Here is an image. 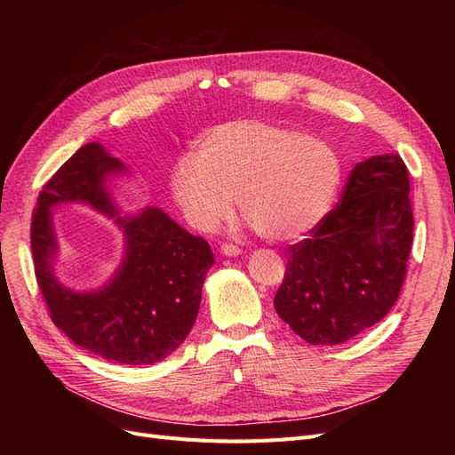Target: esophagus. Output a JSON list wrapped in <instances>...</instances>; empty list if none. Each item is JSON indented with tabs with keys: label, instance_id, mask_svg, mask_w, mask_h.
Wrapping results in <instances>:
<instances>
[{
	"label": "esophagus",
	"instance_id": "34e87169",
	"mask_svg": "<svg viewBox=\"0 0 455 455\" xmlns=\"http://www.w3.org/2000/svg\"><path fill=\"white\" fill-rule=\"evenodd\" d=\"M220 251H222V254H226V256H239L243 252L241 246L231 244V243H224L222 246H220Z\"/></svg>",
	"mask_w": 455,
	"mask_h": 455
}]
</instances>
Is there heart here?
Returning a JSON list of instances; mask_svg holds the SVG:
<instances>
[{
    "mask_svg": "<svg viewBox=\"0 0 455 455\" xmlns=\"http://www.w3.org/2000/svg\"><path fill=\"white\" fill-rule=\"evenodd\" d=\"M339 180V159L328 142L261 119H237L206 131L196 156L174 163L171 189L191 226L214 228L235 197L259 237L286 241L326 214Z\"/></svg>",
    "mask_w": 455,
    "mask_h": 455,
    "instance_id": "heart-1",
    "label": "heart"
}]
</instances>
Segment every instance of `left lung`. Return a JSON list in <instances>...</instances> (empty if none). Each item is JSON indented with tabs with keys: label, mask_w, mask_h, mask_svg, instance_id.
<instances>
[{
	"label": "left lung",
	"mask_w": 455,
	"mask_h": 455,
	"mask_svg": "<svg viewBox=\"0 0 455 455\" xmlns=\"http://www.w3.org/2000/svg\"><path fill=\"white\" fill-rule=\"evenodd\" d=\"M288 246L275 309L313 346H339L379 323L401 294L414 237L410 176L398 154L351 171L339 203Z\"/></svg>",
	"instance_id": "left-lung-1"
}]
</instances>
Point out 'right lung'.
<instances>
[{
    "label": "right lung",
    "instance_id": "add662e5",
    "mask_svg": "<svg viewBox=\"0 0 455 455\" xmlns=\"http://www.w3.org/2000/svg\"><path fill=\"white\" fill-rule=\"evenodd\" d=\"M125 169L96 142L85 144L41 188L32 214L30 243L36 281L51 321L84 347L117 364H154L169 356L194 326L206 271L214 256L209 243L191 235L159 209L117 218L127 254L116 279L100 292L64 288L51 271L57 251L49 206L84 201L114 216L104 189L106 174Z\"/></svg>",
    "mask_w": 455,
    "mask_h": 455
}]
</instances>
